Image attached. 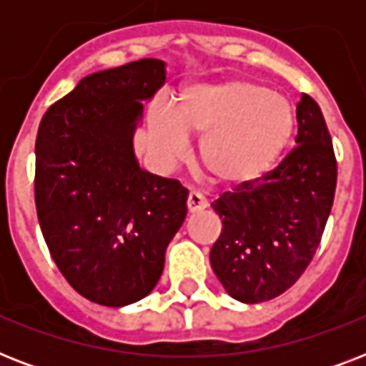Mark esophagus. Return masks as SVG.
<instances>
[{
  "mask_svg": "<svg viewBox=\"0 0 366 366\" xmlns=\"http://www.w3.org/2000/svg\"><path fill=\"white\" fill-rule=\"evenodd\" d=\"M186 207H188L189 214H195V212H199V211H203V209H205L207 201L201 194L189 192L188 199H186Z\"/></svg>",
  "mask_w": 366,
  "mask_h": 366,
  "instance_id": "obj_1",
  "label": "esophagus"
}]
</instances>
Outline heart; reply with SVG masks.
<instances>
[{"label": "heart", "instance_id": "b5f03b06", "mask_svg": "<svg viewBox=\"0 0 366 366\" xmlns=\"http://www.w3.org/2000/svg\"><path fill=\"white\" fill-rule=\"evenodd\" d=\"M149 140L161 163L177 165L199 137V159L214 180L241 188L260 180L281 159L296 131L289 99L249 77L199 83L180 94L177 110L152 112Z\"/></svg>", "mask_w": 366, "mask_h": 366}]
</instances>
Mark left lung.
<instances>
[{"label": "left lung", "mask_w": 366, "mask_h": 366, "mask_svg": "<svg viewBox=\"0 0 366 366\" xmlns=\"http://www.w3.org/2000/svg\"><path fill=\"white\" fill-rule=\"evenodd\" d=\"M296 148L262 180L212 203L222 232L211 266L232 298L258 304L300 279L319 247L336 189V159L317 102L296 106Z\"/></svg>", "instance_id": "8db88e82"}]
</instances>
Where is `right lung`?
I'll use <instances>...</instances> for the list:
<instances>
[{
    "mask_svg": "<svg viewBox=\"0 0 366 366\" xmlns=\"http://www.w3.org/2000/svg\"><path fill=\"white\" fill-rule=\"evenodd\" d=\"M165 79L157 59L94 71L39 123L37 220L66 281L100 306H129L154 290L188 212V189L144 171L132 144L144 102Z\"/></svg>",
    "mask_w": 366,
    "mask_h": 366,
    "instance_id": "add662e5",
    "label": "right lung"
}]
</instances>
